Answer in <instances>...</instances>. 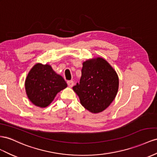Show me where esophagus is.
<instances>
[{"label": "esophagus", "mask_w": 157, "mask_h": 157, "mask_svg": "<svg viewBox=\"0 0 157 157\" xmlns=\"http://www.w3.org/2000/svg\"><path fill=\"white\" fill-rule=\"evenodd\" d=\"M67 84H68V86L70 87H72L73 86L74 84V82L73 80H69V81H67Z\"/></svg>", "instance_id": "1"}]
</instances>
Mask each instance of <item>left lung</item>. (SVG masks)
<instances>
[{"mask_svg":"<svg viewBox=\"0 0 157 157\" xmlns=\"http://www.w3.org/2000/svg\"><path fill=\"white\" fill-rule=\"evenodd\" d=\"M80 83L73 87L82 106L93 113L101 112L115 99L119 78L109 63L101 57L82 63Z\"/></svg>","mask_w":157,"mask_h":157,"instance_id":"left-lung-1","label":"left lung"}]
</instances>
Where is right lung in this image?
Masks as SVG:
<instances>
[{"label":"right lung","mask_w":157,"mask_h":157,"mask_svg":"<svg viewBox=\"0 0 157 157\" xmlns=\"http://www.w3.org/2000/svg\"><path fill=\"white\" fill-rule=\"evenodd\" d=\"M67 86L64 78L48 64L36 63L29 71L25 80L28 99L40 108L48 106L57 93Z\"/></svg>","instance_id":"obj_1"}]
</instances>
